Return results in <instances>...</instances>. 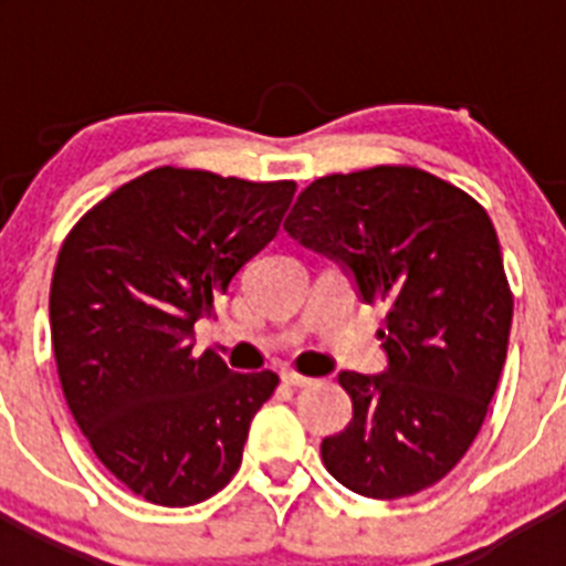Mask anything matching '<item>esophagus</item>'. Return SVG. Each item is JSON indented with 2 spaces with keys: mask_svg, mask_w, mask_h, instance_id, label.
Segmentation results:
<instances>
[{
  "mask_svg": "<svg viewBox=\"0 0 566 566\" xmlns=\"http://www.w3.org/2000/svg\"><path fill=\"white\" fill-rule=\"evenodd\" d=\"M280 379H283V385H289V388H303V385L314 382L312 377H303V374H294V371H283L280 374Z\"/></svg>",
  "mask_w": 566,
  "mask_h": 566,
  "instance_id": "obj_1",
  "label": "esophagus"
}]
</instances>
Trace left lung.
<instances>
[{"label": "left lung", "instance_id": "obj_1", "mask_svg": "<svg viewBox=\"0 0 566 566\" xmlns=\"http://www.w3.org/2000/svg\"><path fill=\"white\" fill-rule=\"evenodd\" d=\"M283 229L388 306L385 371L337 377L354 417L319 444L328 473L368 499L431 488L476 439L507 359L513 297L488 212L431 172L374 167L314 181Z\"/></svg>", "mask_w": 566, "mask_h": 566}]
</instances>
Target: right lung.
Instances as JSON below:
<instances>
[{"label":"right lung","mask_w":566,"mask_h":566,"mask_svg":"<svg viewBox=\"0 0 566 566\" xmlns=\"http://www.w3.org/2000/svg\"><path fill=\"white\" fill-rule=\"evenodd\" d=\"M292 181L158 167L90 209L50 283L67 408L135 496L187 507L227 488L277 374L195 357V323L277 234Z\"/></svg>","instance_id":"obj_1"}]
</instances>
